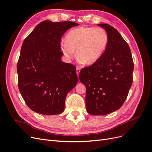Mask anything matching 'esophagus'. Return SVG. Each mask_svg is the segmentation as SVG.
<instances>
[{
	"label": "esophagus",
	"instance_id": "34e87169",
	"mask_svg": "<svg viewBox=\"0 0 152 152\" xmlns=\"http://www.w3.org/2000/svg\"><path fill=\"white\" fill-rule=\"evenodd\" d=\"M80 68H79V67H77V68H76V72H77V75H79V73H80Z\"/></svg>",
	"mask_w": 152,
	"mask_h": 152
}]
</instances>
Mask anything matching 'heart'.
Listing matches in <instances>:
<instances>
[{
    "label": "heart",
    "mask_w": 152,
    "mask_h": 152,
    "mask_svg": "<svg viewBox=\"0 0 152 152\" xmlns=\"http://www.w3.org/2000/svg\"><path fill=\"white\" fill-rule=\"evenodd\" d=\"M108 42V34L104 28L80 26L68 32L65 40L60 43V50L67 59L74 56L77 50L80 62L92 65L102 58Z\"/></svg>",
    "instance_id": "1"
}]
</instances>
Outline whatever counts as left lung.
Instances as JSON below:
<instances>
[{"label":"left lung","instance_id":"8db88e82","mask_svg":"<svg viewBox=\"0 0 152 152\" xmlns=\"http://www.w3.org/2000/svg\"><path fill=\"white\" fill-rule=\"evenodd\" d=\"M107 31L109 42L99 60L82 68L80 82L86 87L87 112L104 115L120 108L132 83L134 64L131 50L120 33L108 24H98Z\"/></svg>","mask_w":152,"mask_h":152}]
</instances>
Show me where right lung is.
Returning a JSON list of instances; mask_svg holds the SVG:
<instances>
[{
	"mask_svg": "<svg viewBox=\"0 0 152 152\" xmlns=\"http://www.w3.org/2000/svg\"><path fill=\"white\" fill-rule=\"evenodd\" d=\"M79 25L43 21L25 39L17 65L18 87L27 106L46 115L63 112L67 94L78 82L76 68L61 61V37Z\"/></svg>",
	"mask_w": 152,
	"mask_h": 152,
	"instance_id": "add662e5",
	"label": "right lung"
}]
</instances>
